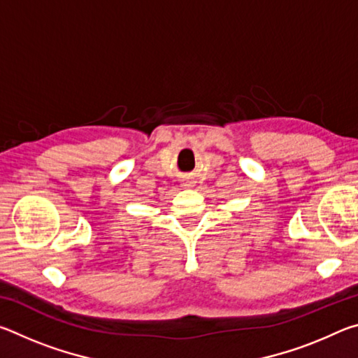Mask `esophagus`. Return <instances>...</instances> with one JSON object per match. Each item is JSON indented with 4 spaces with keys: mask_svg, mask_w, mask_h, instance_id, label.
Returning a JSON list of instances; mask_svg holds the SVG:
<instances>
[{
    "mask_svg": "<svg viewBox=\"0 0 358 358\" xmlns=\"http://www.w3.org/2000/svg\"><path fill=\"white\" fill-rule=\"evenodd\" d=\"M183 186H185V187H189V186H192V183H191V181L186 180V181H183Z\"/></svg>",
    "mask_w": 358,
    "mask_h": 358,
    "instance_id": "34e87169",
    "label": "esophagus"
}]
</instances>
